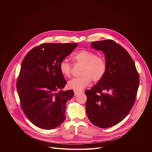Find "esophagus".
<instances>
[{
    "label": "esophagus",
    "mask_w": 152,
    "mask_h": 152,
    "mask_svg": "<svg viewBox=\"0 0 152 152\" xmlns=\"http://www.w3.org/2000/svg\"><path fill=\"white\" fill-rule=\"evenodd\" d=\"M74 93H75V96H77V94H79L80 93L79 91H76V90H74Z\"/></svg>",
    "instance_id": "1"
}]
</instances>
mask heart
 <instances>
[{"label": "heart", "instance_id": "obj_1", "mask_svg": "<svg viewBox=\"0 0 152 152\" xmlns=\"http://www.w3.org/2000/svg\"><path fill=\"white\" fill-rule=\"evenodd\" d=\"M76 63L82 64L80 75L82 76L72 79L68 82L69 88L75 90H82L91 82H98L104 76L106 71V63L104 58L97 56L90 50H82L73 55ZM59 68L62 75L69 77L72 71V65L66 60H62L59 65Z\"/></svg>", "mask_w": 152, "mask_h": 152}]
</instances>
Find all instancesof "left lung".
<instances>
[{
    "instance_id": "1",
    "label": "left lung",
    "mask_w": 152,
    "mask_h": 152,
    "mask_svg": "<svg viewBox=\"0 0 152 152\" xmlns=\"http://www.w3.org/2000/svg\"><path fill=\"white\" fill-rule=\"evenodd\" d=\"M91 48L104 53L106 71L91 90L85 91L86 113L94 125L111 127L121 121L134 106L140 77L131 56L114 41H94Z\"/></svg>"
}]
</instances>
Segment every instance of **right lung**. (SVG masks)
<instances>
[{"label": "right lung", "instance_id": "obj_1", "mask_svg": "<svg viewBox=\"0 0 152 152\" xmlns=\"http://www.w3.org/2000/svg\"><path fill=\"white\" fill-rule=\"evenodd\" d=\"M77 46V43L42 44L30 50L21 62L17 82L20 104L38 127L52 129L66 119V103L74 92L62 90L67 82L59 65Z\"/></svg>", "mask_w": 152, "mask_h": 152}]
</instances>
